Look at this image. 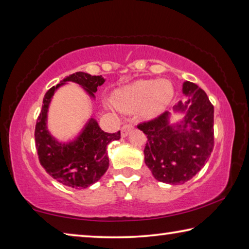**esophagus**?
<instances>
[{"label":"esophagus","mask_w":249,"mask_h":249,"mask_svg":"<svg viewBox=\"0 0 249 249\" xmlns=\"http://www.w3.org/2000/svg\"><path fill=\"white\" fill-rule=\"evenodd\" d=\"M134 128V125L133 124H124L123 127L121 129V133H122V136L126 137L128 135V133L130 132Z\"/></svg>","instance_id":"1"}]
</instances>
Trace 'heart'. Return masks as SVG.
Instances as JSON below:
<instances>
[{
  "instance_id": "heart-1",
  "label": "heart",
  "mask_w": 249,
  "mask_h": 249,
  "mask_svg": "<svg viewBox=\"0 0 249 249\" xmlns=\"http://www.w3.org/2000/svg\"><path fill=\"white\" fill-rule=\"evenodd\" d=\"M174 96V87L168 80H138L116 90L112 95L114 107L121 112H134L151 117L165 108Z\"/></svg>"
}]
</instances>
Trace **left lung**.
Here are the masks:
<instances>
[{"mask_svg": "<svg viewBox=\"0 0 249 249\" xmlns=\"http://www.w3.org/2000/svg\"><path fill=\"white\" fill-rule=\"evenodd\" d=\"M182 92L187 102L175 105L185 112L183 120L170 125V113L137 125L147 136L145 163L155 179L169 184H182L192 179L210 158L214 147V107L196 84L185 81Z\"/></svg>", "mask_w": 249, "mask_h": 249, "instance_id": "8db88e82", "label": "left lung"}]
</instances>
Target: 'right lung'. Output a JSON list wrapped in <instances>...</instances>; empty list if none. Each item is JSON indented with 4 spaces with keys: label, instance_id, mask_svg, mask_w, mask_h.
<instances>
[{
    "label": "right lung",
    "instance_id": "right-lung-1",
    "mask_svg": "<svg viewBox=\"0 0 249 249\" xmlns=\"http://www.w3.org/2000/svg\"><path fill=\"white\" fill-rule=\"evenodd\" d=\"M102 75L75 72L65 78L56 87L46 92L41 112L37 119L35 142L40 165L58 182L69 188L83 189L101 179L108 168L107 147L113 141H119L121 132L105 133L94 119H90L81 134L70 142H59L47 129V112L53 95L66 82L81 86L91 98L102 86Z\"/></svg>",
    "mask_w": 249,
    "mask_h": 249
}]
</instances>
